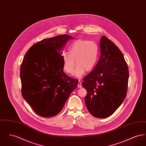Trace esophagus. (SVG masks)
Here are the masks:
<instances>
[{"mask_svg": "<svg viewBox=\"0 0 146 146\" xmlns=\"http://www.w3.org/2000/svg\"><path fill=\"white\" fill-rule=\"evenodd\" d=\"M82 87V82H79L78 84V88H81Z\"/></svg>", "mask_w": 146, "mask_h": 146, "instance_id": "obj_1", "label": "esophagus"}]
</instances>
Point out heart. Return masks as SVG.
<instances>
[{
	"label": "heart",
	"instance_id": "obj_1",
	"mask_svg": "<svg viewBox=\"0 0 146 146\" xmlns=\"http://www.w3.org/2000/svg\"><path fill=\"white\" fill-rule=\"evenodd\" d=\"M69 53L62 55L63 69L67 73H73L76 61L77 64L73 76L82 78L86 72H89L95 66L98 56V46L94 42L79 39L72 44Z\"/></svg>",
	"mask_w": 146,
	"mask_h": 146
}]
</instances>
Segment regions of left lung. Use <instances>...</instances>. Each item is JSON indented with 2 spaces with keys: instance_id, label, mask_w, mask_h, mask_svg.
<instances>
[{
  "instance_id": "1",
  "label": "left lung",
  "mask_w": 146,
  "mask_h": 146,
  "mask_svg": "<svg viewBox=\"0 0 146 146\" xmlns=\"http://www.w3.org/2000/svg\"><path fill=\"white\" fill-rule=\"evenodd\" d=\"M100 42V58L94 69L84 78L82 86L87 90L85 102L91 114L106 118L125 100L129 70L122 52L113 42L104 35Z\"/></svg>"
}]
</instances>
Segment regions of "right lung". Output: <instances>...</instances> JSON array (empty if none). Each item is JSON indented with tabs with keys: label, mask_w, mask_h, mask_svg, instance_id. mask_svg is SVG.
Returning <instances> with one entry per match:
<instances>
[{
	"label": "right lung",
	"mask_w": 146,
	"mask_h": 146,
	"mask_svg": "<svg viewBox=\"0 0 146 146\" xmlns=\"http://www.w3.org/2000/svg\"><path fill=\"white\" fill-rule=\"evenodd\" d=\"M73 38L63 35L43 39L31 46L23 58L20 68L22 95L43 117L59 113L77 86L78 80L63 72L61 54Z\"/></svg>",
	"instance_id": "right-lung-1"
}]
</instances>
